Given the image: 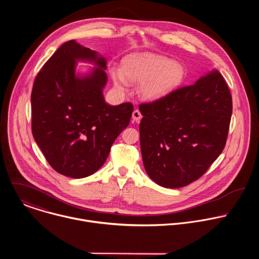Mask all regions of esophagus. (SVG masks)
<instances>
[{
    "instance_id": "34e87169",
    "label": "esophagus",
    "mask_w": 259,
    "mask_h": 259,
    "mask_svg": "<svg viewBox=\"0 0 259 259\" xmlns=\"http://www.w3.org/2000/svg\"><path fill=\"white\" fill-rule=\"evenodd\" d=\"M141 118H142V115H141V113L139 112V110H138V109H134L133 113H132V119H133V121L139 122V121L141 120Z\"/></svg>"
}]
</instances>
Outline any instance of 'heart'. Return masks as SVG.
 <instances>
[{"instance_id":"heart-1","label":"heart","mask_w":259,"mask_h":259,"mask_svg":"<svg viewBox=\"0 0 259 259\" xmlns=\"http://www.w3.org/2000/svg\"><path fill=\"white\" fill-rule=\"evenodd\" d=\"M110 77L120 91H126L131 82L140 83L139 93L147 100H157L174 91L183 81L186 71L182 64L151 54L136 53L125 57L122 68L112 66Z\"/></svg>"}]
</instances>
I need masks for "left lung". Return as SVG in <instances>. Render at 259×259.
I'll return each instance as SVG.
<instances>
[{
	"label": "left lung",
	"instance_id": "1",
	"mask_svg": "<svg viewBox=\"0 0 259 259\" xmlns=\"http://www.w3.org/2000/svg\"><path fill=\"white\" fill-rule=\"evenodd\" d=\"M139 110L145 171L159 186L178 189L199 179L224 151L233 103L215 69L194 85L139 104Z\"/></svg>",
	"mask_w": 259,
	"mask_h": 259
}]
</instances>
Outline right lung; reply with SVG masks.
<instances>
[{"label":"right lung","mask_w":259,"mask_h":259,"mask_svg":"<svg viewBox=\"0 0 259 259\" xmlns=\"http://www.w3.org/2000/svg\"><path fill=\"white\" fill-rule=\"evenodd\" d=\"M78 60L98 67L78 77ZM105 68L104 57L71 40L56 50L33 82L32 136L50 166L64 176L83 178L96 172L130 123L133 104L113 106L104 101Z\"/></svg>","instance_id":"1"}]
</instances>
